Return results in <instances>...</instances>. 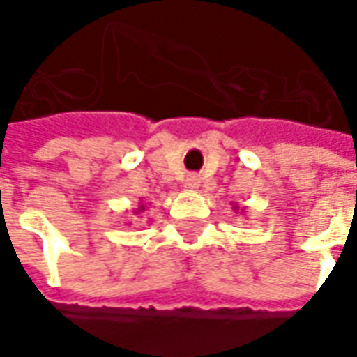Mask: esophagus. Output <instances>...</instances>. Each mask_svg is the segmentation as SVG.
<instances>
[{
	"label": "esophagus",
	"instance_id": "esophagus-1",
	"mask_svg": "<svg viewBox=\"0 0 357 357\" xmlns=\"http://www.w3.org/2000/svg\"><path fill=\"white\" fill-rule=\"evenodd\" d=\"M188 190H197V185H199V179H197V176H188V179H185V183H183Z\"/></svg>",
	"mask_w": 357,
	"mask_h": 357
}]
</instances>
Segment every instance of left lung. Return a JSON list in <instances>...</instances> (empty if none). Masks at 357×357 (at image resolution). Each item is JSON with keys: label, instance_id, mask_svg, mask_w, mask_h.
<instances>
[{"label": "left lung", "instance_id": "left-lung-1", "mask_svg": "<svg viewBox=\"0 0 357 357\" xmlns=\"http://www.w3.org/2000/svg\"><path fill=\"white\" fill-rule=\"evenodd\" d=\"M233 209H235V211H239V205H233Z\"/></svg>", "mask_w": 357, "mask_h": 357}]
</instances>
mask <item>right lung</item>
Wrapping results in <instances>:
<instances>
[{
  "label": "right lung",
  "mask_w": 357,
  "mask_h": 357,
  "mask_svg": "<svg viewBox=\"0 0 357 357\" xmlns=\"http://www.w3.org/2000/svg\"><path fill=\"white\" fill-rule=\"evenodd\" d=\"M142 211H146V205H140V207H138V209H136V211H134V213H136V215H138V213H142Z\"/></svg>",
  "instance_id": "obj_1"
}]
</instances>
